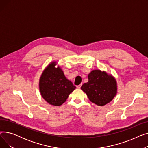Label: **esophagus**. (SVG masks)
Returning a JSON list of instances; mask_svg holds the SVG:
<instances>
[{
	"mask_svg": "<svg viewBox=\"0 0 148 148\" xmlns=\"http://www.w3.org/2000/svg\"><path fill=\"white\" fill-rule=\"evenodd\" d=\"M81 86H82V84L78 85V86H77V88H78V89H80V88H81Z\"/></svg>",
	"mask_w": 148,
	"mask_h": 148,
	"instance_id": "esophagus-1",
	"label": "esophagus"
}]
</instances>
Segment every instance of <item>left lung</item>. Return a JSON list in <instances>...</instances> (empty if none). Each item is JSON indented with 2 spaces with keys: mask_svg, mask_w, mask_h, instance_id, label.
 I'll return each instance as SVG.
<instances>
[{
  "mask_svg": "<svg viewBox=\"0 0 148 148\" xmlns=\"http://www.w3.org/2000/svg\"><path fill=\"white\" fill-rule=\"evenodd\" d=\"M89 81L82 90L93 103L103 106L110 103L117 93V84L112 75L100 70H93L88 75Z\"/></svg>",
  "mask_w": 148,
  "mask_h": 148,
  "instance_id": "obj_1",
  "label": "left lung"
}]
</instances>
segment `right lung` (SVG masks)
Wrapping results in <instances>:
<instances>
[{"instance_id":"add662e5","label":"right lung","mask_w":148,"mask_h":148,"mask_svg":"<svg viewBox=\"0 0 148 148\" xmlns=\"http://www.w3.org/2000/svg\"><path fill=\"white\" fill-rule=\"evenodd\" d=\"M55 65L56 62H52L44 70L40 79V90L47 102L59 106L66 101L75 86L66 78L61 68Z\"/></svg>"}]
</instances>
